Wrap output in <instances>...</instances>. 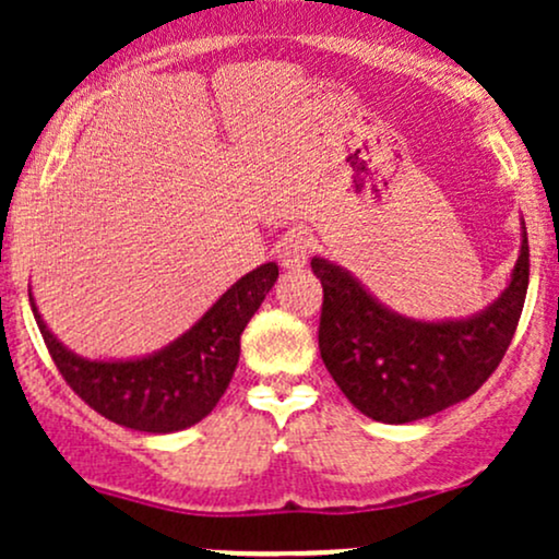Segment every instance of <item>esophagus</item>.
Listing matches in <instances>:
<instances>
[{
    "mask_svg": "<svg viewBox=\"0 0 559 559\" xmlns=\"http://www.w3.org/2000/svg\"><path fill=\"white\" fill-rule=\"evenodd\" d=\"M310 249H312V243L305 234H292L278 243L275 254H278L281 267H286V271H299V267L307 265Z\"/></svg>",
    "mask_w": 559,
    "mask_h": 559,
    "instance_id": "obj_1",
    "label": "esophagus"
}]
</instances>
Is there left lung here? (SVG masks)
Instances as JSON below:
<instances>
[{"label":"left lung","instance_id":"8db88e82","mask_svg":"<svg viewBox=\"0 0 559 559\" xmlns=\"http://www.w3.org/2000/svg\"><path fill=\"white\" fill-rule=\"evenodd\" d=\"M323 284L318 346L344 396L368 418L413 423L467 400L515 336L528 292V236L507 288L478 316L423 323L391 312L344 267L312 258Z\"/></svg>","mask_w":559,"mask_h":559}]
</instances>
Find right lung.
Instances as JSON below:
<instances>
[{
  "label": "right lung",
  "instance_id": "1",
  "mask_svg": "<svg viewBox=\"0 0 559 559\" xmlns=\"http://www.w3.org/2000/svg\"><path fill=\"white\" fill-rule=\"evenodd\" d=\"M275 278V262L247 273L183 336L141 360L105 362L73 355L47 329L31 294L28 299L57 370L88 407L133 431L173 433L213 413L239 362L241 331Z\"/></svg>",
  "mask_w": 559,
  "mask_h": 559
}]
</instances>
